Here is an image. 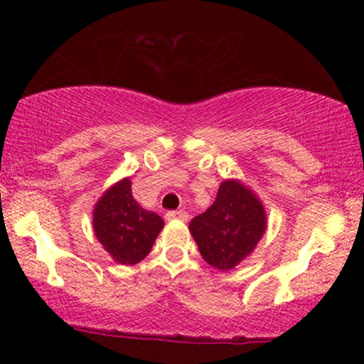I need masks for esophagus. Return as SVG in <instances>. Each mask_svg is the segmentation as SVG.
<instances>
[{
  "label": "esophagus",
  "mask_w": 364,
  "mask_h": 364,
  "mask_svg": "<svg viewBox=\"0 0 364 364\" xmlns=\"http://www.w3.org/2000/svg\"><path fill=\"white\" fill-rule=\"evenodd\" d=\"M166 219L168 220H174V219L188 220V214H186V210H171L166 214Z\"/></svg>",
  "instance_id": "34e87169"
}]
</instances>
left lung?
Masks as SVG:
<instances>
[{"instance_id":"obj_1","label":"left lung","mask_w":364,"mask_h":364,"mask_svg":"<svg viewBox=\"0 0 364 364\" xmlns=\"http://www.w3.org/2000/svg\"><path fill=\"white\" fill-rule=\"evenodd\" d=\"M267 229L265 208L236 179L220 183L215 202L190 223V232L208 265L231 270L253 252Z\"/></svg>"}]
</instances>
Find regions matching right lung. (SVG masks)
Segmentation results:
<instances>
[{"instance_id":"right-lung-1","label":"right lung","mask_w":364,"mask_h":364,"mask_svg":"<svg viewBox=\"0 0 364 364\" xmlns=\"http://www.w3.org/2000/svg\"><path fill=\"white\" fill-rule=\"evenodd\" d=\"M164 220L145 210L132 195L128 178L112 185L94 208V232L121 265H135L152 250Z\"/></svg>"}]
</instances>
